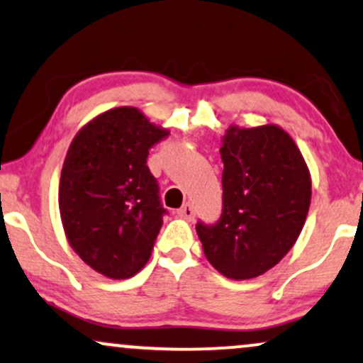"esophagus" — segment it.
<instances>
[{"label":"esophagus","instance_id":"1","mask_svg":"<svg viewBox=\"0 0 363 363\" xmlns=\"http://www.w3.org/2000/svg\"><path fill=\"white\" fill-rule=\"evenodd\" d=\"M178 216L186 218V220H194L195 218V208L191 203H185L183 207L178 210Z\"/></svg>","mask_w":363,"mask_h":363}]
</instances>
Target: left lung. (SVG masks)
<instances>
[{
	"mask_svg": "<svg viewBox=\"0 0 363 363\" xmlns=\"http://www.w3.org/2000/svg\"><path fill=\"white\" fill-rule=\"evenodd\" d=\"M222 213L196 223L205 257L229 279L269 271L293 247L311 202V178L291 136L274 124L229 128L220 147Z\"/></svg>",
	"mask_w": 363,
	"mask_h": 363,
	"instance_id": "8db88e82",
	"label": "left lung"
}]
</instances>
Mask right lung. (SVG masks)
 <instances>
[{
	"instance_id": "obj_1",
	"label": "right lung",
	"mask_w": 363,
	"mask_h": 363,
	"mask_svg": "<svg viewBox=\"0 0 363 363\" xmlns=\"http://www.w3.org/2000/svg\"><path fill=\"white\" fill-rule=\"evenodd\" d=\"M168 134L134 107H116L80 129L67 151L58 189L65 235L84 262L111 279L145 267L168 213L146 164Z\"/></svg>"
}]
</instances>
